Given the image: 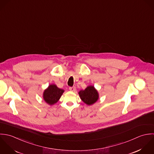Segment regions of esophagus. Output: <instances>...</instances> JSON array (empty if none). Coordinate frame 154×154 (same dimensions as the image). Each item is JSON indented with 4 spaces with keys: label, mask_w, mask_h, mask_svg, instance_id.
<instances>
[{
    "label": "esophagus",
    "mask_w": 154,
    "mask_h": 154,
    "mask_svg": "<svg viewBox=\"0 0 154 154\" xmlns=\"http://www.w3.org/2000/svg\"><path fill=\"white\" fill-rule=\"evenodd\" d=\"M69 91H70L74 92V91H75V87H69Z\"/></svg>",
    "instance_id": "obj_1"
}]
</instances>
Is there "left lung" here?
I'll return each instance as SVG.
<instances>
[{"instance_id": "left-lung-1", "label": "left lung", "mask_w": 154, "mask_h": 154, "mask_svg": "<svg viewBox=\"0 0 154 154\" xmlns=\"http://www.w3.org/2000/svg\"><path fill=\"white\" fill-rule=\"evenodd\" d=\"M81 99L87 105H91L94 103L99 98V94L93 86H89L85 90L79 92Z\"/></svg>"}]
</instances>
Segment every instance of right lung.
<instances>
[{"instance_id":"1","label":"right lung","mask_w":154,"mask_h":154,"mask_svg":"<svg viewBox=\"0 0 154 154\" xmlns=\"http://www.w3.org/2000/svg\"><path fill=\"white\" fill-rule=\"evenodd\" d=\"M63 92L55 85H51L43 92V99L49 105H54L59 100Z\"/></svg>"}]
</instances>
